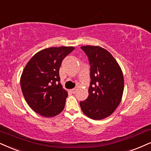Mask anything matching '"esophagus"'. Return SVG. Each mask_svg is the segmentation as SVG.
<instances>
[{"label": "esophagus", "instance_id": "34e87169", "mask_svg": "<svg viewBox=\"0 0 151 151\" xmlns=\"http://www.w3.org/2000/svg\"><path fill=\"white\" fill-rule=\"evenodd\" d=\"M76 91H77V89H76V88H73V89L71 90V92L73 93V94H74V93H76Z\"/></svg>", "mask_w": 151, "mask_h": 151}]
</instances>
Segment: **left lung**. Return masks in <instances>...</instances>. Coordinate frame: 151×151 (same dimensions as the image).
Instances as JSON below:
<instances>
[{
	"instance_id": "left-lung-1",
	"label": "left lung",
	"mask_w": 151,
	"mask_h": 151,
	"mask_svg": "<svg viewBox=\"0 0 151 151\" xmlns=\"http://www.w3.org/2000/svg\"><path fill=\"white\" fill-rule=\"evenodd\" d=\"M88 58L91 82L88 97L79 102L88 117L101 120L110 116L121 101L124 88L122 70L115 58L98 46H83Z\"/></svg>"
}]
</instances>
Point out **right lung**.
<instances>
[{"instance_id":"right-lung-1","label":"right lung","mask_w":151,"mask_h":151,"mask_svg":"<svg viewBox=\"0 0 151 151\" xmlns=\"http://www.w3.org/2000/svg\"><path fill=\"white\" fill-rule=\"evenodd\" d=\"M73 47H51L36 53L25 67L21 87L25 100L36 113L52 117L63 110L68 93L60 83L59 69Z\"/></svg>"}]
</instances>
